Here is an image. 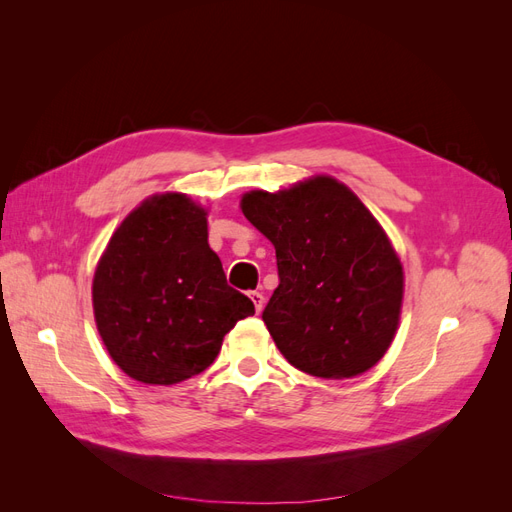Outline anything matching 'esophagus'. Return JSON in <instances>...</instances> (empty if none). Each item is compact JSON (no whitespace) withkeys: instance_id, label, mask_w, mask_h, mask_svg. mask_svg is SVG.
Wrapping results in <instances>:
<instances>
[{"instance_id":"obj_1","label":"esophagus","mask_w":512,"mask_h":512,"mask_svg":"<svg viewBox=\"0 0 512 512\" xmlns=\"http://www.w3.org/2000/svg\"><path fill=\"white\" fill-rule=\"evenodd\" d=\"M250 299H252V303H254V307H256V312L260 314L262 307H265V297H262V292L252 290V292H250Z\"/></svg>"}]
</instances>
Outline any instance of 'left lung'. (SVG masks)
<instances>
[{
  "mask_svg": "<svg viewBox=\"0 0 512 512\" xmlns=\"http://www.w3.org/2000/svg\"><path fill=\"white\" fill-rule=\"evenodd\" d=\"M241 211L273 247L280 286L262 320L286 361L316 378H352L389 350L404 269L374 215L333 177L247 192Z\"/></svg>",
  "mask_w": 512,
  "mask_h": 512,
  "instance_id": "obj_1",
  "label": "left lung"
}]
</instances>
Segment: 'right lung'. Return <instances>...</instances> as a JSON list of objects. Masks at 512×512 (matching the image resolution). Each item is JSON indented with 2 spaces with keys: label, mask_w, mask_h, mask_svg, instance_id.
I'll list each match as a JSON object with an SVG mask.
<instances>
[{
  "label": "right lung",
  "mask_w": 512,
  "mask_h": 512,
  "mask_svg": "<svg viewBox=\"0 0 512 512\" xmlns=\"http://www.w3.org/2000/svg\"><path fill=\"white\" fill-rule=\"evenodd\" d=\"M91 294L108 354L145 384L168 386L205 371L224 335L254 314L209 247L207 211L177 192L147 198L121 222Z\"/></svg>",
  "instance_id": "add662e5"
}]
</instances>
